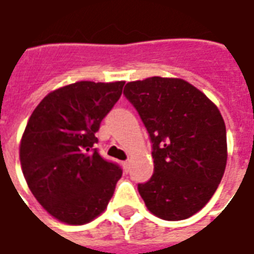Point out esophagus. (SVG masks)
<instances>
[{"mask_svg":"<svg viewBox=\"0 0 254 254\" xmlns=\"http://www.w3.org/2000/svg\"><path fill=\"white\" fill-rule=\"evenodd\" d=\"M122 168H124V170H125V172H129V169H130V162H129V161L122 162Z\"/></svg>","mask_w":254,"mask_h":254,"instance_id":"obj_1","label":"esophagus"}]
</instances>
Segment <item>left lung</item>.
<instances>
[{
  "mask_svg": "<svg viewBox=\"0 0 254 254\" xmlns=\"http://www.w3.org/2000/svg\"><path fill=\"white\" fill-rule=\"evenodd\" d=\"M152 141L154 175L139 194L154 216L191 217L210 201L227 165L226 124L217 106L182 78L125 85Z\"/></svg>",
  "mask_w": 254,
  "mask_h": 254,
  "instance_id": "1",
  "label": "left lung"
}]
</instances>
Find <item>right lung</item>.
I'll list each match as a JSON object with an SVG mask.
<instances>
[{"mask_svg":"<svg viewBox=\"0 0 254 254\" xmlns=\"http://www.w3.org/2000/svg\"><path fill=\"white\" fill-rule=\"evenodd\" d=\"M124 85H65L48 93L28 118L19 147L23 176L41 206L62 223L81 226L96 219L121 179V168L92 147Z\"/></svg>","mask_w":254,"mask_h":254,"instance_id":"1","label":"right lung"}]
</instances>
